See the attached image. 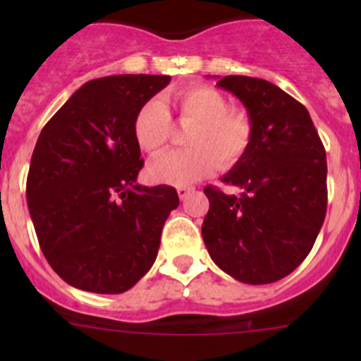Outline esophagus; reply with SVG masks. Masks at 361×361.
Segmentation results:
<instances>
[{"label":"esophagus","instance_id":"esophagus-1","mask_svg":"<svg viewBox=\"0 0 361 361\" xmlns=\"http://www.w3.org/2000/svg\"><path fill=\"white\" fill-rule=\"evenodd\" d=\"M177 193H178V199L186 200L188 197H190L191 193H193V188H178Z\"/></svg>","mask_w":361,"mask_h":361}]
</instances>
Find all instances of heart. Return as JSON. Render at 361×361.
<instances>
[{
	"label": "heart",
	"instance_id": "heart-1",
	"mask_svg": "<svg viewBox=\"0 0 361 361\" xmlns=\"http://www.w3.org/2000/svg\"><path fill=\"white\" fill-rule=\"evenodd\" d=\"M178 123L190 126L188 149L170 152L149 162L148 178L155 184L186 188L202 180L219 166L229 170L244 159L253 141V121L244 110H231L226 97L212 86L195 85L170 97ZM171 135V117L161 99L146 101L133 117V137L142 152L155 155Z\"/></svg>",
	"mask_w": 361,
	"mask_h": 361
}]
</instances>
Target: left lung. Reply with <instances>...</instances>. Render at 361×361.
Wrapping results in <instances>:
<instances>
[{
    "mask_svg": "<svg viewBox=\"0 0 361 361\" xmlns=\"http://www.w3.org/2000/svg\"><path fill=\"white\" fill-rule=\"evenodd\" d=\"M253 121V141L222 183L206 186L202 238L213 262L238 282L271 283L304 262L327 212L325 149L307 108L266 79L226 75Z\"/></svg>",
    "mask_w": 361,
    "mask_h": 361,
    "instance_id": "8db88e82",
    "label": "left lung"
}]
</instances>
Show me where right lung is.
<instances>
[{"instance_id":"right-lung-1","label":"right lung","mask_w":361,"mask_h":361,"mask_svg":"<svg viewBox=\"0 0 361 361\" xmlns=\"http://www.w3.org/2000/svg\"><path fill=\"white\" fill-rule=\"evenodd\" d=\"M170 81L146 73L88 81L41 130L27 178L28 212L44 258L73 288L128 291L157 258L178 195L164 184H137L145 161L133 117Z\"/></svg>"}]
</instances>
